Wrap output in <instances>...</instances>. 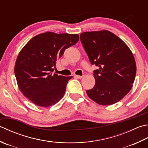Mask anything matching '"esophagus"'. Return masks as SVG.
<instances>
[{
  "instance_id": "esophagus-1",
  "label": "esophagus",
  "mask_w": 148,
  "mask_h": 148,
  "mask_svg": "<svg viewBox=\"0 0 148 148\" xmlns=\"http://www.w3.org/2000/svg\"><path fill=\"white\" fill-rule=\"evenodd\" d=\"M75 77H76V78H77V79H82V78L83 77L82 76H78V75H76V76H75Z\"/></svg>"
}]
</instances>
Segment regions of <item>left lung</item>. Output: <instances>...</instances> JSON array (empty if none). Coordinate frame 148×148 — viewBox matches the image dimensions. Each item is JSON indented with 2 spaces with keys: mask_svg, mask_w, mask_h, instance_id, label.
I'll return each mask as SVG.
<instances>
[{
  "mask_svg": "<svg viewBox=\"0 0 148 148\" xmlns=\"http://www.w3.org/2000/svg\"><path fill=\"white\" fill-rule=\"evenodd\" d=\"M80 40L92 65L95 83L86 90L91 99L101 105L121 100L132 89L136 63L131 50L122 40L107 30L85 32Z\"/></svg>",
  "mask_w": 148,
  "mask_h": 148,
  "instance_id": "left-lung-1",
  "label": "left lung"
}]
</instances>
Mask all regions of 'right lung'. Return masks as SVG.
I'll use <instances>...</instances> for the list:
<instances>
[{"instance_id":"right-lung-1","label":"right lung","mask_w":148,"mask_h":148,"mask_svg":"<svg viewBox=\"0 0 148 148\" xmlns=\"http://www.w3.org/2000/svg\"><path fill=\"white\" fill-rule=\"evenodd\" d=\"M79 39L77 34L46 32L31 38L20 51L14 74L20 90L32 103L49 107L63 97L72 76L53 74V68L65 49Z\"/></svg>"}]
</instances>
